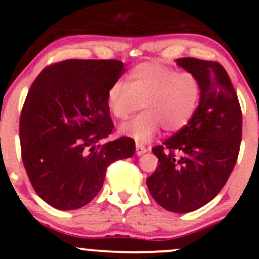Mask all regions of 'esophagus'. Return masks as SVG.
Masks as SVG:
<instances>
[{"label":"esophagus","instance_id":"obj_1","mask_svg":"<svg viewBox=\"0 0 259 259\" xmlns=\"http://www.w3.org/2000/svg\"><path fill=\"white\" fill-rule=\"evenodd\" d=\"M135 149H137V155H143V154L146 153V148L143 144H139V143H137V146H135Z\"/></svg>","mask_w":259,"mask_h":259}]
</instances>
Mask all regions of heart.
<instances>
[{
    "label": "heart",
    "instance_id": "heart-1",
    "mask_svg": "<svg viewBox=\"0 0 259 259\" xmlns=\"http://www.w3.org/2000/svg\"><path fill=\"white\" fill-rule=\"evenodd\" d=\"M202 96L197 75L177 71L166 65L146 61L133 67L127 81H115L106 93V104L120 121L129 119L140 104L144 109L120 132L139 143H146L160 130L176 133L194 116Z\"/></svg>",
    "mask_w": 259,
    "mask_h": 259
}]
</instances>
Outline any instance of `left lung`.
<instances>
[{
  "instance_id": "8db88e82",
  "label": "left lung",
  "mask_w": 259,
  "mask_h": 259,
  "mask_svg": "<svg viewBox=\"0 0 259 259\" xmlns=\"http://www.w3.org/2000/svg\"><path fill=\"white\" fill-rule=\"evenodd\" d=\"M176 62L197 75L202 96L189 124L153 148L159 165L146 184L159 205L189 213L209 203L233 171L241 148L242 110L219 62L194 57Z\"/></svg>"
}]
</instances>
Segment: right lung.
Masks as SVG:
<instances>
[{"instance_id":"add662e5","label":"right lung","mask_w":259,"mask_h":259,"mask_svg":"<svg viewBox=\"0 0 259 259\" xmlns=\"http://www.w3.org/2000/svg\"><path fill=\"white\" fill-rule=\"evenodd\" d=\"M124 72L119 60H65L31 85L20 116L21 156L31 185L51 207L86 205L108 166L134 155L127 137L101 144L114 129L106 93Z\"/></svg>"}]
</instances>
